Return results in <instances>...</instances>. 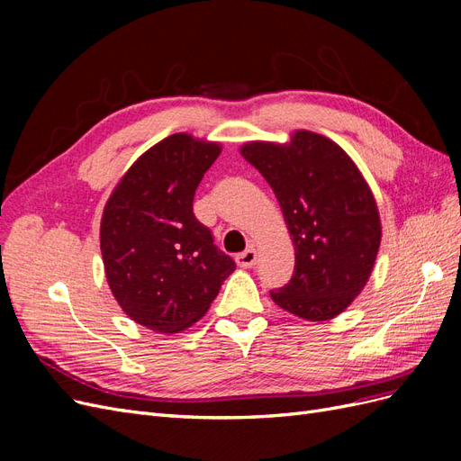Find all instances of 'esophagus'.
<instances>
[{
    "label": "esophagus",
    "mask_w": 461,
    "mask_h": 461,
    "mask_svg": "<svg viewBox=\"0 0 461 461\" xmlns=\"http://www.w3.org/2000/svg\"><path fill=\"white\" fill-rule=\"evenodd\" d=\"M256 261H258V252H256L254 248H249V249H246V252L236 256V263H239L240 267H244V269L254 267Z\"/></svg>",
    "instance_id": "obj_1"
}]
</instances>
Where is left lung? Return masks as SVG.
Segmentation results:
<instances>
[{"instance_id":"left-lung-1","label":"left lung","mask_w":461,"mask_h":461,"mask_svg":"<svg viewBox=\"0 0 461 461\" xmlns=\"http://www.w3.org/2000/svg\"><path fill=\"white\" fill-rule=\"evenodd\" d=\"M273 188L294 244V275L273 302L305 321L340 315L367 285L381 246V217L367 180L330 138L294 131L285 144L240 148Z\"/></svg>"}]
</instances>
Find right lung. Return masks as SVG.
I'll use <instances>...</instances> for the list:
<instances>
[{"label": "right lung", "instance_id": "add662e5", "mask_svg": "<svg viewBox=\"0 0 461 461\" xmlns=\"http://www.w3.org/2000/svg\"><path fill=\"white\" fill-rule=\"evenodd\" d=\"M221 149L186 132L167 136L129 167L104 207L107 285L121 310L153 332L175 334L200 321L236 267L192 212Z\"/></svg>", "mask_w": 461, "mask_h": 461}]
</instances>
